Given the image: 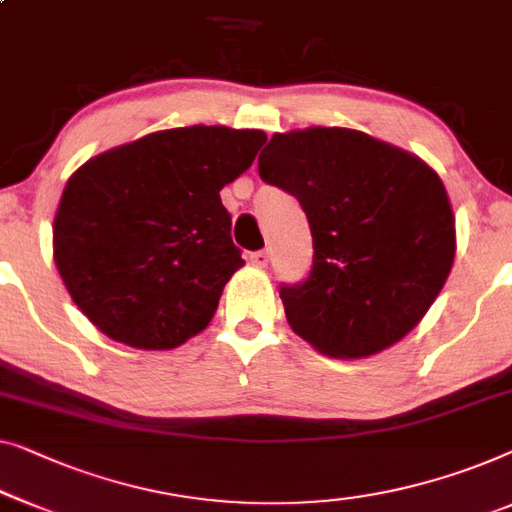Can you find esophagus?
Listing matches in <instances>:
<instances>
[{
  "mask_svg": "<svg viewBox=\"0 0 512 512\" xmlns=\"http://www.w3.org/2000/svg\"><path fill=\"white\" fill-rule=\"evenodd\" d=\"M251 258V263L256 265V268H265V265H268V251H263V249H258V251H254V254L249 256Z\"/></svg>",
  "mask_w": 512,
  "mask_h": 512,
  "instance_id": "obj_1",
  "label": "esophagus"
}]
</instances>
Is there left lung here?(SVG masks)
Wrapping results in <instances>:
<instances>
[{"instance_id": "obj_1", "label": "left lung", "mask_w": 512, "mask_h": 512, "mask_svg": "<svg viewBox=\"0 0 512 512\" xmlns=\"http://www.w3.org/2000/svg\"><path fill=\"white\" fill-rule=\"evenodd\" d=\"M258 175L307 214L314 261L281 284L295 335L330 358H367L399 342L432 307L455 258L441 177L362 131L274 133Z\"/></svg>"}]
</instances>
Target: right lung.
Instances as JSON below:
<instances>
[{
    "label": "right lung",
    "instance_id": "add662e5",
    "mask_svg": "<svg viewBox=\"0 0 512 512\" xmlns=\"http://www.w3.org/2000/svg\"><path fill=\"white\" fill-rule=\"evenodd\" d=\"M263 143V131L198 124L115 147L71 175L55 214V263L103 335L166 351L212 321L244 265L219 191Z\"/></svg>",
    "mask_w": 512,
    "mask_h": 512
}]
</instances>
